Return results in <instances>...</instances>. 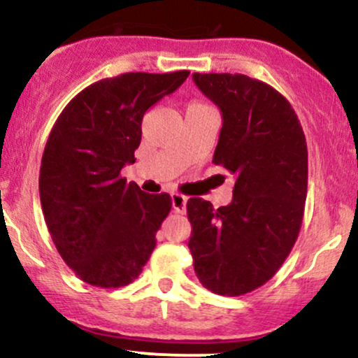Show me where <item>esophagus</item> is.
<instances>
[{
    "label": "esophagus",
    "instance_id": "obj_1",
    "mask_svg": "<svg viewBox=\"0 0 358 358\" xmlns=\"http://www.w3.org/2000/svg\"><path fill=\"white\" fill-rule=\"evenodd\" d=\"M186 203H187L186 196L179 194V192H174V194H172V208H174L176 213L186 211Z\"/></svg>",
    "mask_w": 358,
    "mask_h": 358
}]
</instances>
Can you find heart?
Returning <instances> with one entry per match:
<instances>
[{
    "label": "heart",
    "mask_w": 358,
    "mask_h": 358,
    "mask_svg": "<svg viewBox=\"0 0 358 358\" xmlns=\"http://www.w3.org/2000/svg\"><path fill=\"white\" fill-rule=\"evenodd\" d=\"M192 104H198V103H192Z\"/></svg>",
    "instance_id": "obj_1"
}]
</instances>
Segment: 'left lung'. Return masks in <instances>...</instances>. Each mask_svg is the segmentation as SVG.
<instances>
[{
	"instance_id": "1",
	"label": "left lung",
	"mask_w": 358,
	"mask_h": 358,
	"mask_svg": "<svg viewBox=\"0 0 358 358\" xmlns=\"http://www.w3.org/2000/svg\"><path fill=\"white\" fill-rule=\"evenodd\" d=\"M222 111L213 162L235 178L228 206L191 198L189 250L199 282L215 294L264 286L294 247L308 194V147L280 92L243 74H192Z\"/></svg>"
}]
</instances>
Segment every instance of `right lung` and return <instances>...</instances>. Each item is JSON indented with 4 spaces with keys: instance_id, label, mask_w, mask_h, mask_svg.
I'll return each mask as SVG.
<instances>
[{
    "instance_id": "1",
    "label": "right lung",
    "mask_w": 358,
    "mask_h": 358,
    "mask_svg": "<svg viewBox=\"0 0 358 358\" xmlns=\"http://www.w3.org/2000/svg\"><path fill=\"white\" fill-rule=\"evenodd\" d=\"M187 76L127 72L103 79L79 92L52 128L40 203L60 257L91 286H127L154 252L171 196L147 194L122 178V169L135 162L145 111Z\"/></svg>"
}]
</instances>
